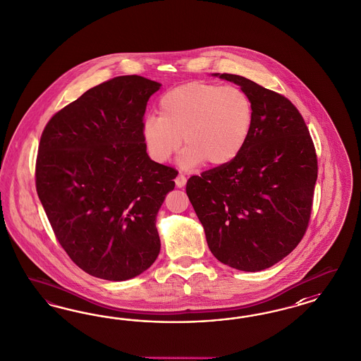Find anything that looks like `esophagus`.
<instances>
[{
  "mask_svg": "<svg viewBox=\"0 0 361 361\" xmlns=\"http://www.w3.org/2000/svg\"><path fill=\"white\" fill-rule=\"evenodd\" d=\"M175 185L176 187H183L186 185V176L185 175L179 174L175 179Z\"/></svg>",
  "mask_w": 361,
  "mask_h": 361,
  "instance_id": "34e87169",
  "label": "esophagus"
}]
</instances>
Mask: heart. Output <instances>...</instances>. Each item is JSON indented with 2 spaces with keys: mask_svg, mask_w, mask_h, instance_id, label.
<instances>
[{
  "mask_svg": "<svg viewBox=\"0 0 361 361\" xmlns=\"http://www.w3.org/2000/svg\"><path fill=\"white\" fill-rule=\"evenodd\" d=\"M254 125V106L236 86L188 82L163 94L159 116H149L142 128L152 159L169 161L183 143L179 162L224 166L245 149Z\"/></svg>",
  "mask_w": 361,
  "mask_h": 361,
  "instance_id": "obj_1",
  "label": "heart"
}]
</instances>
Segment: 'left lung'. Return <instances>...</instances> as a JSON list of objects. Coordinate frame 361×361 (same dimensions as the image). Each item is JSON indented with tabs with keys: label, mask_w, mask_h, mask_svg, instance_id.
<instances>
[{
	"label": "left lung",
	"mask_w": 361,
	"mask_h": 361,
	"mask_svg": "<svg viewBox=\"0 0 361 361\" xmlns=\"http://www.w3.org/2000/svg\"><path fill=\"white\" fill-rule=\"evenodd\" d=\"M219 77L251 98L252 130L233 162L192 175L186 192L212 255L255 272L300 243L312 212L317 157L302 114L288 98L240 75Z\"/></svg>",
	"instance_id": "left-lung-1"
}]
</instances>
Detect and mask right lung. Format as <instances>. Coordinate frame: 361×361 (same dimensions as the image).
Returning a JSON list of instances; mask_svg holds the SVG:
<instances>
[{
  "label": "right lung",
  "instance_id": "1",
  "mask_svg": "<svg viewBox=\"0 0 361 361\" xmlns=\"http://www.w3.org/2000/svg\"><path fill=\"white\" fill-rule=\"evenodd\" d=\"M161 83L121 75L82 94L49 119L35 188L61 247L86 274L121 281L155 262V226L178 171L154 162L142 128Z\"/></svg>",
  "mask_w": 361,
  "mask_h": 361
}]
</instances>
